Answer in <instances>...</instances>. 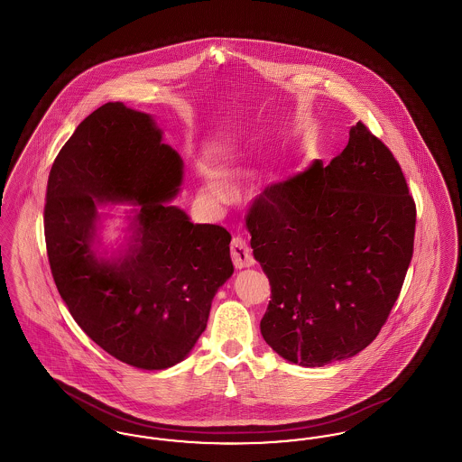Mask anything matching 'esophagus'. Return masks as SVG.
<instances>
[{
	"mask_svg": "<svg viewBox=\"0 0 462 462\" xmlns=\"http://www.w3.org/2000/svg\"><path fill=\"white\" fill-rule=\"evenodd\" d=\"M230 254H232L234 266H236L237 270H241V268H249V266H253V264H254L253 254H251V249H249V244L245 242V239H242V237H236V239L232 241V245H230Z\"/></svg>",
	"mask_w": 462,
	"mask_h": 462,
	"instance_id": "obj_1",
	"label": "esophagus"
}]
</instances>
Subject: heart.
Returning <instances> with one entry per match:
<instances>
[{
    "label": "heart",
    "instance_id": "1",
    "mask_svg": "<svg viewBox=\"0 0 462 462\" xmlns=\"http://www.w3.org/2000/svg\"><path fill=\"white\" fill-rule=\"evenodd\" d=\"M204 190L208 196L215 199H223L226 194V189L225 185L221 183L220 180H215V178H209L206 183H204Z\"/></svg>",
    "mask_w": 462,
    "mask_h": 462
}]
</instances>
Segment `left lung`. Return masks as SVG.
<instances>
[{
	"mask_svg": "<svg viewBox=\"0 0 462 462\" xmlns=\"http://www.w3.org/2000/svg\"><path fill=\"white\" fill-rule=\"evenodd\" d=\"M272 301L260 329L287 362L322 367L369 346L414 249L416 204L390 149L360 121L345 151L266 187L245 217Z\"/></svg>",
	"mask_w": 462,
	"mask_h": 462,
	"instance_id": "8db88e82",
	"label": "left lung"
}]
</instances>
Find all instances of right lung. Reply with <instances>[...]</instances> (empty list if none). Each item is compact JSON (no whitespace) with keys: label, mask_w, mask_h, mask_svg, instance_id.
<instances>
[{"label":"right lung","mask_w":462,"mask_h":462,"mask_svg":"<svg viewBox=\"0 0 462 462\" xmlns=\"http://www.w3.org/2000/svg\"><path fill=\"white\" fill-rule=\"evenodd\" d=\"M181 183L183 161L154 117L123 102L91 112L48 176L44 237L57 289L102 350L143 371L189 356L234 273L230 234L171 206ZM109 203L133 206L125 242L110 254L99 239Z\"/></svg>","instance_id":"add662e5"}]
</instances>
